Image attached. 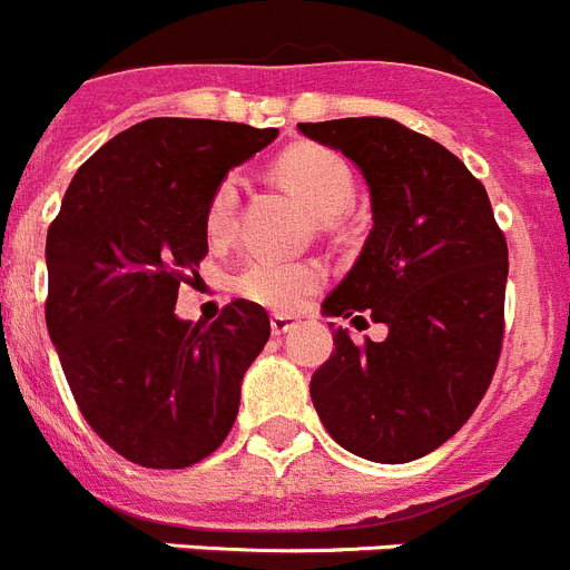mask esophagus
<instances>
[{"label":"esophagus","mask_w":570,"mask_h":570,"mask_svg":"<svg viewBox=\"0 0 570 570\" xmlns=\"http://www.w3.org/2000/svg\"><path fill=\"white\" fill-rule=\"evenodd\" d=\"M296 325H299V320H296V316H291V314H274V316H271V331H274L276 336L288 334V331H294Z\"/></svg>","instance_id":"34e87169"}]
</instances>
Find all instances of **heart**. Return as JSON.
Listing matches in <instances>:
<instances>
[{"label": "heart", "mask_w": 570, "mask_h": 570, "mask_svg": "<svg viewBox=\"0 0 570 570\" xmlns=\"http://www.w3.org/2000/svg\"><path fill=\"white\" fill-rule=\"evenodd\" d=\"M271 174L325 228L340 225L342 210L354 199V174H351V165L336 150L325 148V145H291L285 154L276 156ZM234 205L236 183L234 179H223L214 188V194H210L208 210H205V230H208V236L214 242L228 236L230 219H234ZM322 279H325V274H322L316 262L256 259L250 265H245L242 274L236 276V291L248 302L262 305V308L288 314V311L299 308L302 302L308 299L314 291H320Z\"/></svg>", "instance_id": "b5f03b06"}]
</instances>
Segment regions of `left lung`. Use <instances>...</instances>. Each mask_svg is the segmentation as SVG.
<instances>
[{
  "mask_svg": "<svg viewBox=\"0 0 570 570\" xmlns=\"http://www.w3.org/2000/svg\"><path fill=\"white\" fill-rule=\"evenodd\" d=\"M342 150L371 190L374 228L322 314L385 322L311 376L328 434L371 462L420 460L460 431L491 385L502 347L508 245L480 179L440 142L382 116L299 122Z\"/></svg>",
  "mask_w": 570,
  "mask_h": 570,
  "instance_id": "8db88e82",
  "label": "left lung"
}]
</instances>
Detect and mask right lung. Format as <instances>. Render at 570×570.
<instances>
[{"label": "right lung", "mask_w": 570, "mask_h": 570, "mask_svg": "<svg viewBox=\"0 0 570 570\" xmlns=\"http://www.w3.org/2000/svg\"><path fill=\"white\" fill-rule=\"evenodd\" d=\"M276 128L145 119L77 170L48 228L45 322L88 425L145 468H188L223 445L242 376L271 336L262 305L179 320V285L208 254L205 210Z\"/></svg>", "instance_id": "add662e5"}]
</instances>
